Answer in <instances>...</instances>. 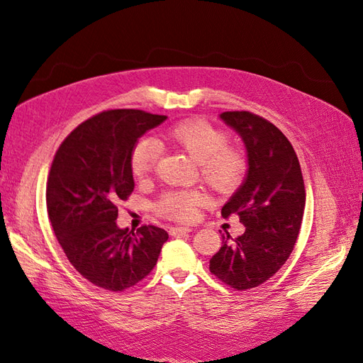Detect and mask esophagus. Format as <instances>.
I'll return each mask as SVG.
<instances>
[{"mask_svg": "<svg viewBox=\"0 0 363 363\" xmlns=\"http://www.w3.org/2000/svg\"><path fill=\"white\" fill-rule=\"evenodd\" d=\"M191 231L190 227H170L169 233L172 236H181V235H189Z\"/></svg>", "mask_w": 363, "mask_h": 363, "instance_id": "obj_1", "label": "esophagus"}]
</instances>
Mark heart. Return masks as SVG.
I'll list each match as a JSON object with an SVG mask.
<instances>
[{"label": "heart", "mask_w": 363, "mask_h": 363, "mask_svg": "<svg viewBox=\"0 0 363 363\" xmlns=\"http://www.w3.org/2000/svg\"><path fill=\"white\" fill-rule=\"evenodd\" d=\"M167 139L199 164L202 178L216 190H233L242 181L247 170L245 153L227 144L228 136L206 121L190 119L176 124L169 130ZM160 153L161 147L155 138L138 139L130 153V169L136 179L148 178ZM206 201V194L199 190L169 191L157 202V211L169 219L190 220Z\"/></svg>", "instance_id": "1"}]
</instances>
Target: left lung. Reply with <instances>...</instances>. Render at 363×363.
Instances as JSON below:
<instances>
[{"label":"left lung","mask_w":363,"mask_h":363,"mask_svg":"<svg viewBox=\"0 0 363 363\" xmlns=\"http://www.w3.org/2000/svg\"><path fill=\"white\" fill-rule=\"evenodd\" d=\"M220 119L244 141L248 164L244 182L220 215L236 213L245 231L236 239L222 235L210 272L242 291L268 281L290 257L302 224L305 187L294 148L276 125L250 111H224Z\"/></svg>","instance_id":"8db88e82"}]
</instances>
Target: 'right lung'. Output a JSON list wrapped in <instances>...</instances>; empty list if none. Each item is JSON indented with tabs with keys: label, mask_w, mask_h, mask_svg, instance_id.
Returning <instances> with one entry per match:
<instances>
[{
	"label": "right lung",
	"mask_w": 363,
	"mask_h": 363,
	"mask_svg": "<svg viewBox=\"0 0 363 363\" xmlns=\"http://www.w3.org/2000/svg\"><path fill=\"white\" fill-rule=\"evenodd\" d=\"M165 119L132 108L102 111L64 139L52 162L45 201L55 236L75 270L104 290L143 281L169 239L155 225L128 233L116 224V203L135 189L132 148Z\"/></svg>",
	"instance_id": "1"
}]
</instances>
